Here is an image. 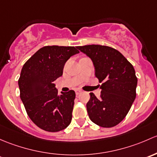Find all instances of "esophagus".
<instances>
[{
	"label": "esophagus",
	"mask_w": 157,
	"mask_h": 157,
	"mask_svg": "<svg viewBox=\"0 0 157 157\" xmlns=\"http://www.w3.org/2000/svg\"><path fill=\"white\" fill-rule=\"evenodd\" d=\"M81 93H82V90H79V89L75 90V94H76V95L80 94Z\"/></svg>",
	"instance_id": "1"
}]
</instances>
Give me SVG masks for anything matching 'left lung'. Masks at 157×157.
Returning <instances> with one entry per match:
<instances>
[{"instance_id":"8db88e82","label":"left lung","mask_w":157,"mask_h":157,"mask_svg":"<svg viewBox=\"0 0 157 157\" xmlns=\"http://www.w3.org/2000/svg\"><path fill=\"white\" fill-rule=\"evenodd\" d=\"M93 63L95 76L102 82L101 98L90 93L86 107L90 120L103 128L122 122L136 98L138 78L133 66L119 51L103 45L79 46Z\"/></svg>"}]
</instances>
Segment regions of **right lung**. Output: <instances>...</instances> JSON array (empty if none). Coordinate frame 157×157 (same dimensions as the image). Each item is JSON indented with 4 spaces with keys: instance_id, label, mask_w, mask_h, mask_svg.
I'll list each match as a JSON object with an SVG mask.
<instances>
[{
    "instance_id": "add662e5",
    "label": "right lung",
    "mask_w": 157,
    "mask_h": 157,
    "mask_svg": "<svg viewBox=\"0 0 157 157\" xmlns=\"http://www.w3.org/2000/svg\"><path fill=\"white\" fill-rule=\"evenodd\" d=\"M78 53L75 47L46 46L22 67L18 81L20 98L31 120L43 130L59 132L72 121L75 91L59 95L54 81L63 75L68 59Z\"/></svg>"
}]
</instances>
